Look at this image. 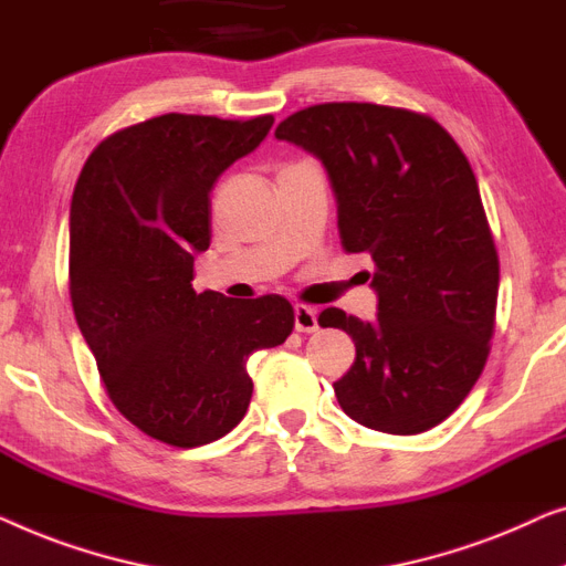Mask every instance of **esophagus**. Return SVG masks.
Wrapping results in <instances>:
<instances>
[{
	"label": "esophagus",
	"mask_w": 566,
	"mask_h": 566,
	"mask_svg": "<svg viewBox=\"0 0 566 566\" xmlns=\"http://www.w3.org/2000/svg\"><path fill=\"white\" fill-rule=\"evenodd\" d=\"M294 331L315 333L317 331V310L307 305L294 307Z\"/></svg>",
	"instance_id": "obj_1"
}]
</instances>
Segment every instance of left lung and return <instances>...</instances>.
Here are the masks:
<instances>
[{
	"instance_id": "8db88e82",
	"label": "left lung",
	"mask_w": 566,
	"mask_h": 566,
	"mask_svg": "<svg viewBox=\"0 0 566 566\" xmlns=\"http://www.w3.org/2000/svg\"><path fill=\"white\" fill-rule=\"evenodd\" d=\"M274 135L321 158L340 245L374 261L377 317H317L356 346L333 381L338 405L381 433L439 426L480 379L497 307V251L467 156L428 115L369 102L300 109Z\"/></svg>"
}]
</instances>
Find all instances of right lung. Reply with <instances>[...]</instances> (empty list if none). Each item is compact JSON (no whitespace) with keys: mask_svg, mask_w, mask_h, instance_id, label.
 Instances as JSON below:
<instances>
[{"mask_svg":"<svg viewBox=\"0 0 566 566\" xmlns=\"http://www.w3.org/2000/svg\"><path fill=\"white\" fill-rule=\"evenodd\" d=\"M272 125V115L243 123L169 113L125 127L92 150L71 197L78 331L115 408L179 449L241 423L253 392L245 361L294 328L280 294L192 290L195 256L210 249L212 185Z\"/></svg>","mask_w":566,"mask_h":566,"instance_id":"1","label":"right lung"}]
</instances>
